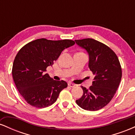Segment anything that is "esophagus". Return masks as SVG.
<instances>
[{
    "label": "esophagus",
    "mask_w": 135,
    "mask_h": 135,
    "mask_svg": "<svg viewBox=\"0 0 135 135\" xmlns=\"http://www.w3.org/2000/svg\"><path fill=\"white\" fill-rule=\"evenodd\" d=\"M68 85H69V86H70V87H71V88L75 87V85L74 84H73L72 83H69V84H68Z\"/></svg>",
    "instance_id": "obj_1"
}]
</instances>
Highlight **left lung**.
Here are the masks:
<instances>
[{"label": "left lung", "mask_w": 135, "mask_h": 135, "mask_svg": "<svg viewBox=\"0 0 135 135\" xmlns=\"http://www.w3.org/2000/svg\"><path fill=\"white\" fill-rule=\"evenodd\" d=\"M75 41L88 52V66L94 75L89 89L81 86L83 94L76 103L86 110H98L106 106L115 94L121 80V66L115 52L103 43L89 38Z\"/></svg>", "instance_id": "obj_1"}]
</instances>
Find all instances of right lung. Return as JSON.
I'll use <instances>...</instances> for the list:
<instances>
[{
    "label": "right lung",
    "mask_w": 135,
    "mask_h": 135,
    "mask_svg": "<svg viewBox=\"0 0 135 135\" xmlns=\"http://www.w3.org/2000/svg\"><path fill=\"white\" fill-rule=\"evenodd\" d=\"M74 44L72 40L42 38L30 42L18 51L12 75L17 89L28 104L37 108L50 106L67 87L65 81L53 80L46 72L65 49Z\"/></svg>",
    "instance_id": "1"
}]
</instances>
